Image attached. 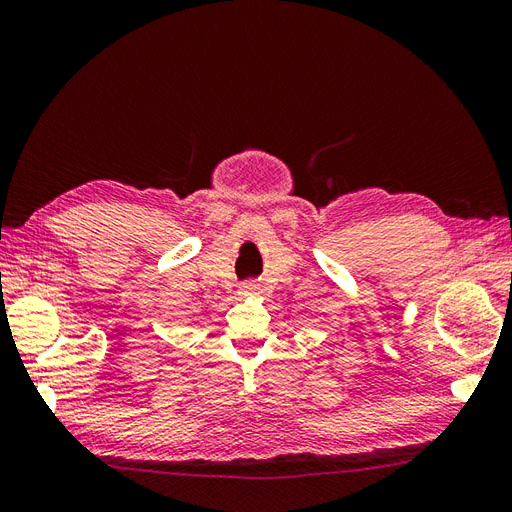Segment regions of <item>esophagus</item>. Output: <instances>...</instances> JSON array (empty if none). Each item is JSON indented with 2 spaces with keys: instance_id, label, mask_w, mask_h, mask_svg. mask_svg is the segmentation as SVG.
<instances>
[{
  "instance_id": "obj_1",
  "label": "esophagus",
  "mask_w": 512,
  "mask_h": 512,
  "mask_svg": "<svg viewBox=\"0 0 512 512\" xmlns=\"http://www.w3.org/2000/svg\"><path fill=\"white\" fill-rule=\"evenodd\" d=\"M239 294H241V297H258L260 286L254 280H247L239 286Z\"/></svg>"
}]
</instances>
